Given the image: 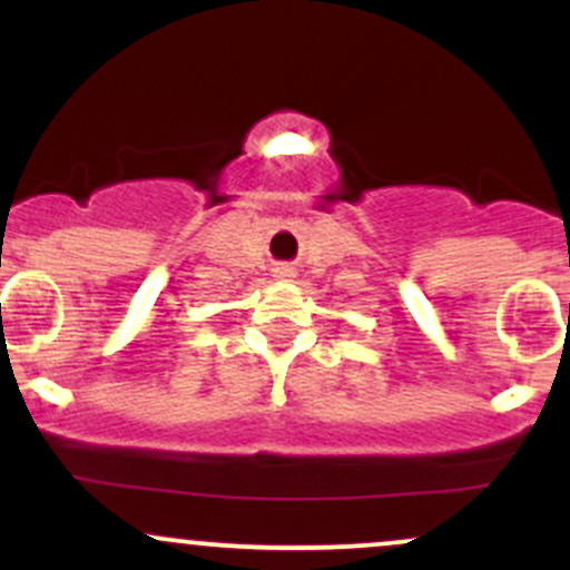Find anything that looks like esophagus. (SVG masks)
Masks as SVG:
<instances>
[{"label": "esophagus", "mask_w": 570, "mask_h": 570, "mask_svg": "<svg viewBox=\"0 0 570 570\" xmlns=\"http://www.w3.org/2000/svg\"><path fill=\"white\" fill-rule=\"evenodd\" d=\"M276 278L278 281H292L294 271H292V267H276Z\"/></svg>", "instance_id": "34e87169"}]
</instances>
